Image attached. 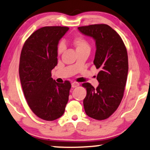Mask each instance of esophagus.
<instances>
[{"label":"esophagus","mask_w":150,"mask_h":150,"mask_svg":"<svg viewBox=\"0 0 150 150\" xmlns=\"http://www.w3.org/2000/svg\"><path fill=\"white\" fill-rule=\"evenodd\" d=\"M80 84L79 83H76V82H74V83H71V87L72 88H75L77 87L78 86H79Z\"/></svg>","instance_id":"1"}]
</instances>
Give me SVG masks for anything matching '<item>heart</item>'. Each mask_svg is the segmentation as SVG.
I'll return each instance as SVG.
<instances>
[{"label": "heart", "instance_id": "heart-1", "mask_svg": "<svg viewBox=\"0 0 150 150\" xmlns=\"http://www.w3.org/2000/svg\"><path fill=\"white\" fill-rule=\"evenodd\" d=\"M73 44L74 45L76 51L85 50V49H89L90 50V45L89 42L85 40L83 37H76L73 40ZM64 50V44L63 43H59L57 46V53L59 54H61Z\"/></svg>", "mask_w": 150, "mask_h": 150}]
</instances>
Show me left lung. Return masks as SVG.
I'll list each match as a JSON object with an SVG mask.
<instances>
[{
	"mask_svg": "<svg viewBox=\"0 0 150 150\" xmlns=\"http://www.w3.org/2000/svg\"><path fill=\"white\" fill-rule=\"evenodd\" d=\"M78 29L96 42L93 63L100 69L97 88L89 83L83 84L87 89L85 111L95 120H106L117 110L124 96L128 71L126 48L117 33L107 24L80 26Z\"/></svg>",
	"mask_w": 150,
	"mask_h": 150,
	"instance_id": "8db88e82",
	"label": "left lung"
}]
</instances>
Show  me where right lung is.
Returning <instances> with one entry per match:
<instances>
[{
  "label": "right lung",
  "mask_w": 150,
  "mask_h": 150,
  "mask_svg": "<svg viewBox=\"0 0 150 150\" xmlns=\"http://www.w3.org/2000/svg\"><path fill=\"white\" fill-rule=\"evenodd\" d=\"M69 30L66 26H44L27 39L20 54L19 75L24 96L38 117L53 121L64 113L71 84L58 83L51 71L57 65V46Z\"/></svg>",
  "instance_id": "1"
}]
</instances>
